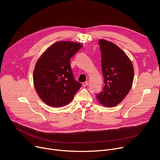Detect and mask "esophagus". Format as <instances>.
I'll return each instance as SVG.
<instances>
[{
	"instance_id": "34e87169",
	"label": "esophagus",
	"mask_w": 160,
	"mask_h": 160,
	"mask_svg": "<svg viewBox=\"0 0 160 160\" xmlns=\"http://www.w3.org/2000/svg\"><path fill=\"white\" fill-rule=\"evenodd\" d=\"M88 84H89V82L88 81L84 82L83 83V86H87Z\"/></svg>"
}]
</instances>
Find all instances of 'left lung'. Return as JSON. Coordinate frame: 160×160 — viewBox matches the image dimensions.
<instances>
[{
    "mask_svg": "<svg viewBox=\"0 0 160 160\" xmlns=\"http://www.w3.org/2000/svg\"><path fill=\"white\" fill-rule=\"evenodd\" d=\"M98 44L104 86L96 98L103 106L113 107L119 104L131 89L133 67L129 58L118 46L104 39H100Z\"/></svg>",
    "mask_w": 160,
    "mask_h": 160,
    "instance_id": "left-lung-1",
    "label": "left lung"
}]
</instances>
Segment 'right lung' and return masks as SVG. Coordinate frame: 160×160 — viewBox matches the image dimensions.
Segmentation results:
<instances>
[{"mask_svg": "<svg viewBox=\"0 0 160 160\" xmlns=\"http://www.w3.org/2000/svg\"><path fill=\"white\" fill-rule=\"evenodd\" d=\"M82 47L74 42L58 41L38 60L33 83L39 97L47 105L58 108L67 104L82 87L74 79L70 63L71 58Z\"/></svg>", "mask_w": 160, "mask_h": 160, "instance_id": "right-lung-1", "label": "right lung"}]
</instances>
